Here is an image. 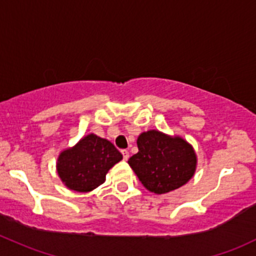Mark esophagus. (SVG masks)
I'll return each mask as SVG.
<instances>
[{"label": "esophagus", "instance_id": "esophagus-1", "mask_svg": "<svg viewBox=\"0 0 256 256\" xmlns=\"http://www.w3.org/2000/svg\"><path fill=\"white\" fill-rule=\"evenodd\" d=\"M122 158H124V160H128V156H130V153H128V150H122Z\"/></svg>", "mask_w": 256, "mask_h": 256}]
</instances>
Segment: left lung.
Wrapping results in <instances>:
<instances>
[{"label": "left lung", "mask_w": 256, "mask_h": 256, "mask_svg": "<svg viewBox=\"0 0 256 256\" xmlns=\"http://www.w3.org/2000/svg\"><path fill=\"white\" fill-rule=\"evenodd\" d=\"M137 147L138 153L134 154L128 162L150 192H171L186 184L194 175L196 152L180 136L150 130L140 134Z\"/></svg>", "instance_id": "1"}]
</instances>
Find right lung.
<instances>
[{"instance_id":"1","label":"right lung","mask_w":256,"mask_h":256,"mask_svg":"<svg viewBox=\"0 0 256 256\" xmlns=\"http://www.w3.org/2000/svg\"><path fill=\"white\" fill-rule=\"evenodd\" d=\"M122 159L112 142L94 134L82 137L74 147L60 154L57 172L69 190L90 192L106 181L109 169Z\"/></svg>"}]
</instances>
